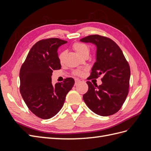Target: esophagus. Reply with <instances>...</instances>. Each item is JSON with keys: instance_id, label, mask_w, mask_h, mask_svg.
I'll return each instance as SVG.
<instances>
[{"instance_id": "obj_1", "label": "esophagus", "mask_w": 151, "mask_h": 151, "mask_svg": "<svg viewBox=\"0 0 151 151\" xmlns=\"http://www.w3.org/2000/svg\"><path fill=\"white\" fill-rule=\"evenodd\" d=\"M80 82H81V81H80L79 79H75V85H77V84L79 83Z\"/></svg>"}]
</instances>
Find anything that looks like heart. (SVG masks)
Wrapping results in <instances>:
<instances>
[{"instance_id": "b5f03b06", "label": "heart", "mask_w": 151, "mask_h": 151, "mask_svg": "<svg viewBox=\"0 0 151 151\" xmlns=\"http://www.w3.org/2000/svg\"><path fill=\"white\" fill-rule=\"evenodd\" d=\"M72 48L74 49L76 51V52L78 55H79L81 57L84 55H88L89 52V47L88 45L81 42L74 43L72 45ZM64 55H65L64 52H62L60 54H59L58 58L60 62L63 60ZM74 74L76 76H81L83 74V71L79 70H75L74 72Z\"/></svg>"}]
</instances>
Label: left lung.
<instances>
[{
    "mask_svg": "<svg viewBox=\"0 0 151 151\" xmlns=\"http://www.w3.org/2000/svg\"><path fill=\"white\" fill-rule=\"evenodd\" d=\"M97 47L96 61L88 80L102 76L99 86L87 81L88 91L83 95L87 106L97 115L106 116L120 110L129 93L130 68L118 45L110 38L93 35L80 40Z\"/></svg>",
    "mask_w": 151,
    "mask_h": 151,
    "instance_id": "obj_1",
    "label": "left lung"
}]
</instances>
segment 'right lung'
Instances as JSON below:
<instances>
[{
	"label": "right lung",
	"instance_id": "obj_1",
	"mask_svg": "<svg viewBox=\"0 0 151 151\" xmlns=\"http://www.w3.org/2000/svg\"><path fill=\"white\" fill-rule=\"evenodd\" d=\"M66 43L57 38L38 41L32 47L21 67V94L29 110L42 119L57 115L75 83L71 77L55 86L52 83L53 70L61 68L57 50Z\"/></svg>",
	"mask_w": 151,
	"mask_h": 151
}]
</instances>
